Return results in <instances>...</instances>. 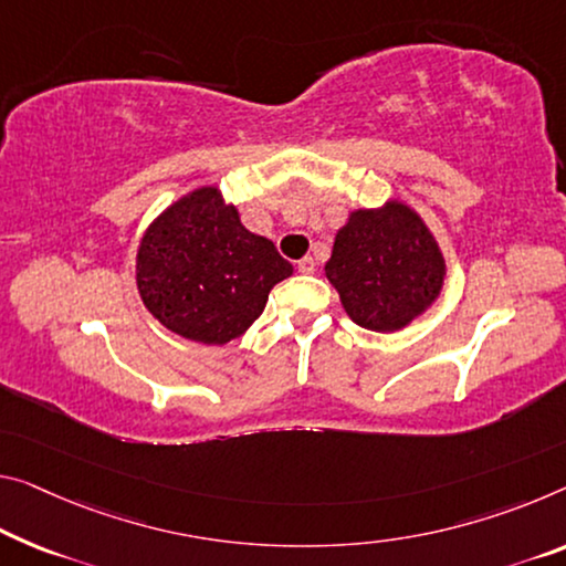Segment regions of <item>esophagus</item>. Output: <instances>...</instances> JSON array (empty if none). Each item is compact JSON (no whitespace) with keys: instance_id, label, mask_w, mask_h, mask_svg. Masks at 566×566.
<instances>
[{"instance_id":"obj_1","label":"esophagus","mask_w":566,"mask_h":566,"mask_svg":"<svg viewBox=\"0 0 566 566\" xmlns=\"http://www.w3.org/2000/svg\"><path fill=\"white\" fill-rule=\"evenodd\" d=\"M313 271H316V260H313L311 255H306V258H301V260H298V273H303V275H311Z\"/></svg>"}]
</instances>
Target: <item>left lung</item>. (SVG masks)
I'll list each match as a JSON object with an SVG mask.
<instances>
[{"instance_id": "left-lung-1", "label": "left lung", "mask_w": 566, "mask_h": 566, "mask_svg": "<svg viewBox=\"0 0 566 566\" xmlns=\"http://www.w3.org/2000/svg\"><path fill=\"white\" fill-rule=\"evenodd\" d=\"M324 273L356 326L395 334L434 306L448 268L422 214L389 197L349 212Z\"/></svg>"}]
</instances>
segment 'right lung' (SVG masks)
<instances>
[{
	"mask_svg": "<svg viewBox=\"0 0 566 566\" xmlns=\"http://www.w3.org/2000/svg\"><path fill=\"white\" fill-rule=\"evenodd\" d=\"M293 265L240 222L217 185L197 187L161 210L136 250V289L171 334L224 346L255 324L268 293Z\"/></svg>",
	"mask_w": 566,
	"mask_h": 566,
	"instance_id": "add662e5",
	"label": "right lung"
}]
</instances>
